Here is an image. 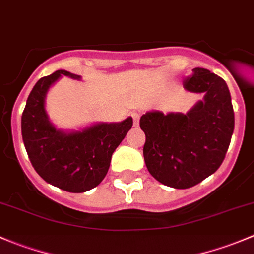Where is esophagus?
<instances>
[{
    "label": "esophagus",
    "instance_id": "obj_1",
    "mask_svg": "<svg viewBox=\"0 0 254 254\" xmlns=\"http://www.w3.org/2000/svg\"><path fill=\"white\" fill-rule=\"evenodd\" d=\"M140 113L139 112H134L132 113V122H134V127H139L140 123Z\"/></svg>",
    "mask_w": 254,
    "mask_h": 254
}]
</instances>
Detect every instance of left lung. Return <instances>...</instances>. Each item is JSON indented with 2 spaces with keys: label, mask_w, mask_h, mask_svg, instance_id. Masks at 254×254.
I'll use <instances>...</instances> for the list:
<instances>
[{
  "label": "left lung",
  "mask_w": 254,
  "mask_h": 254,
  "mask_svg": "<svg viewBox=\"0 0 254 254\" xmlns=\"http://www.w3.org/2000/svg\"><path fill=\"white\" fill-rule=\"evenodd\" d=\"M187 91L204 93L187 114L148 112L140 119L146 135L143 158L153 178L187 189L216 172L235 127L234 107L226 82L206 68H193L184 78Z\"/></svg>",
  "instance_id": "1"
}]
</instances>
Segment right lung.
<instances>
[{
    "label": "right lung",
    "mask_w": 254,
    "mask_h": 254,
    "mask_svg": "<svg viewBox=\"0 0 254 254\" xmlns=\"http://www.w3.org/2000/svg\"><path fill=\"white\" fill-rule=\"evenodd\" d=\"M61 75L79 78L58 70L35 83L22 114V137L33 167L45 182L70 193H83L103 181L113 152L131 129L132 118L70 134L56 130L49 122L44 102L49 87Z\"/></svg>",
    "instance_id": "1"
}]
</instances>
